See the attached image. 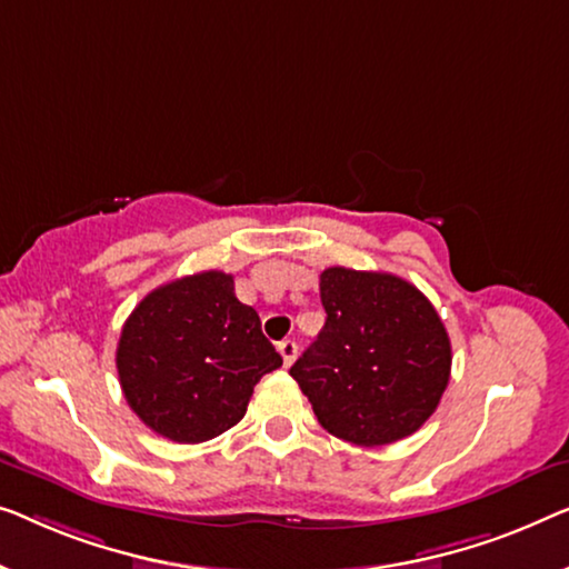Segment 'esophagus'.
<instances>
[{
  "label": "esophagus",
  "instance_id": "obj_1",
  "mask_svg": "<svg viewBox=\"0 0 569 569\" xmlns=\"http://www.w3.org/2000/svg\"><path fill=\"white\" fill-rule=\"evenodd\" d=\"M277 351L282 353V361H284V367H290L295 359H298V343H295L292 339H284V341H279L277 343Z\"/></svg>",
  "mask_w": 569,
  "mask_h": 569
}]
</instances>
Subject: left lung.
<instances>
[{"label":"left lung","instance_id":"1","mask_svg":"<svg viewBox=\"0 0 569 569\" xmlns=\"http://www.w3.org/2000/svg\"><path fill=\"white\" fill-rule=\"evenodd\" d=\"M326 326L290 375L318 423L357 447L418 431L439 406L451 343L439 312L406 279L331 267L320 274Z\"/></svg>","mask_w":569,"mask_h":569}]
</instances>
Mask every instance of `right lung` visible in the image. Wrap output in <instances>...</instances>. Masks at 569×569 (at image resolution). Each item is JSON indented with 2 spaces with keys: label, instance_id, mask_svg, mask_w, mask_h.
<instances>
[{
  "label": "right lung",
  "instance_id": "1",
  "mask_svg": "<svg viewBox=\"0 0 569 569\" xmlns=\"http://www.w3.org/2000/svg\"><path fill=\"white\" fill-rule=\"evenodd\" d=\"M114 361L133 413L179 443L236 426L253 385L282 367L257 310L236 298L233 277L216 269L148 292L122 326Z\"/></svg>",
  "mask_w": 569,
  "mask_h": 569
}]
</instances>
